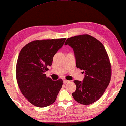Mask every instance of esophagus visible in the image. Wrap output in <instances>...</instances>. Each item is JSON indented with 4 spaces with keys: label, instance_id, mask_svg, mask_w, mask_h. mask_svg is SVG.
<instances>
[{
    "label": "esophagus",
    "instance_id": "obj_1",
    "mask_svg": "<svg viewBox=\"0 0 126 126\" xmlns=\"http://www.w3.org/2000/svg\"><path fill=\"white\" fill-rule=\"evenodd\" d=\"M68 82H69V80H68L64 79V80H63V83H64V84H65V83H68Z\"/></svg>",
    "mask_w": 126,
    "mask_h": 126
}]
</instances>
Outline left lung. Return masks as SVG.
Here are the masks:
<instances>
[{
	"mask_svg": "<svg viewBox=\"0 0 126 126\" xmlns=\"http://www.w3.org/2000/svg\"><path fill=\"white\" fill-rule=\"evenodd\" d=\"M64 45L74 49L77 68L85 75L83 81L74 80L76 90L73 97L83 105L94 103L103 95L111 78V64L106 49L99 40L88 34L68 38Z\"/></svg>",
	"mask_w": 126,
	"mask_h": 126,
	"instance_id": "8db88e82",
	"label": "left lung"
}]
</instances>
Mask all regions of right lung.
<instances>
[{"mask_svg":"<svg viewBox=\"0 0 126 126\" xmlns=\"http://www.w3.org/2000/svg\"><path fill=\"white\" fill-rule=\"evenodd\" d=\"M66 38L35 40L22 48L16 65V78L22 94L32 105L45 107L55 103L63 81L46 76L48 67Z\"/></svg>","mask_w":126,"mask_h":126,"instance_id":"1","label":"right lung"}]
</instances>
